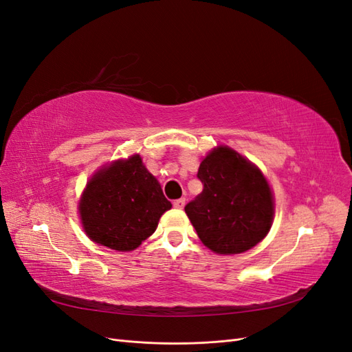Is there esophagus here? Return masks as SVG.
Instances as JSON below:
<instances>
[{
	"instance_id": "esophagus-1",
	"label": "esophagus",
	"mask_w": 352,
	"mask_h": 352,
	"mask_svg": "<svg viewBox=\"0 0 352 352\" xmlns=\"http://www.w3.org/2000/svg\"><path fill=\"white\" fill-rule=\"evenodd\" d=\"M185 202H186L185 198H179V199H176V201L173 202V206H175L176 208H179V210H182V208L185 207Z\"/></svg>"
}]
</instances>
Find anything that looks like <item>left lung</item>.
I'll list each match as a JSON object with an SVG mask.
<instances>
[{"label": "left lung", "instance_id": "8db88e82", "mask_svg": "<svg viewBox=\"0 0 352 352\" xmlns=\"http://www.w3.org/2000/svg\"><path fill=\"white\" fill-rule=\"evenodd\" d=\"M197 177L202 192L185 206L199 239L217 254H239L267 235L273 195L260 170L228 146L202 160Z\"/></svg>", "mask_w": 352, "mask_h": 352}]
</instances>
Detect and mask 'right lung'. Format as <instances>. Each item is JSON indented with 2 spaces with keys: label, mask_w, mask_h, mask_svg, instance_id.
<instances>
[{
  "label": "right lung",
  "mask_w": 352,
  "mask_h": 352,
  "mask_svg": "<svg viewBox=\"0 0 352 352\" xmlns=\"http://www.w3.org/2000/svg\"><path fill=\"white\" fill-rule=\"evenodd\" d=\"M170 208L172 202L138 154L100 170L89 180L79 204L87 235L116 251L140 247Z\"/></svg>",
  "instance_id": "add662e5"
}]
</instances>
